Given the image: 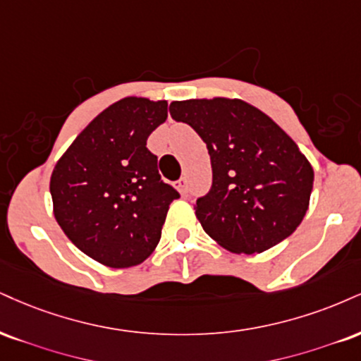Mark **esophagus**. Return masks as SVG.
I'll use <instances>...</instances> for the list:
<instances>
[{"mask_svg": "<svg viewBox=\"0 0 361 361\" xmlns=\"http://www.w3.org/2000/svg\"><path fill=\"white\" fill-rule=\"evenodd\" d=\"M176 188L180 190V193L186 197L188 195V181H186V178H180V180L176 181Z\"/></svg>", "mask_w": 361, "mask_h": 361, "instance_id": "esophagus-1", "label": "esophagus"}]
</instances>
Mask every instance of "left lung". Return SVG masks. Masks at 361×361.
I'll use <instances>...</instances> for the list:
<instances>
[{"label":"left lung","instance_id":"1","mask_svg":"<svg viewBox=\"0 0 361 361\" xmlns=\"http://www.w3.org/2000/svg\"><path fill=\"white\" fill-rule=\"evenodd\" d=\"M169 114L207 145L212 186L195 203L202 227L224 249L259 254L305 219L314 173L271 117L237 99L171 102Z\"/></svg>","mask_w":361,"mask_h":361}]
</instances>
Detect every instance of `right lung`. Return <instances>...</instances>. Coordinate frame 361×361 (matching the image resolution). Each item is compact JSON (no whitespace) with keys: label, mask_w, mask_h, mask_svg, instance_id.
Returning <instances> with one entry per match:
<instances>
[{"label":"right lung","mask_w":361,"mask_h":361,"mask_svg":"<svg viewBox=\"0 0 361 361\" xmlns=\"http://www.w3.org/2000/svg\"><path fill=\"white\" fill-rule=\"evenodd\" d=\"M168 117L166 101L128 97L102 111L51 173L56 222L84 254L104 266L141 264L156 249L168 207L180 193L164 183L146 147Z\"/></svg>","instance_id":"right-lung-1"}]
</instances>
